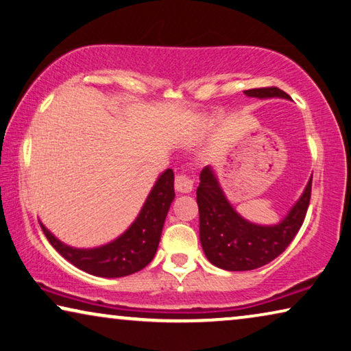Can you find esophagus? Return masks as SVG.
Segmentation results:
<instances>
[{
    "label": "esophagus",
    "instance_id": "34e87169",
    "mask_svg": "<svg viewBox=\"0 0 351 351\" xmlns=\"http://www.w3.org/2000/svg\"><path fill=\"white\" fill-rule=\"evenodd\" d=\"M192 180L186 173H178L175 178V189L180 193H189L192 191Z\"/></svg>",
    "mask_w": 351,
    "mask_h": 351
}]
</instances>
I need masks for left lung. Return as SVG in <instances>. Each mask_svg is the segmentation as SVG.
<instances>
[{
  "instance_id": "left-lung-1",
  "label": "left lung",
  "mask_w": 351,
  "mask_h": 351,
  "mask_svg": "<svg viewBox=\"0 0 351 351\" xmlns=\"http://www.w3.org/2000/svg\"><path fill=\"white\" fill-rule=\"evenodd\" d=\"M244 93L260 99H290L289 94L276 86L254 88ZM311 192L312 178L284 221L271 227L255 226L234 211L211 167H205L197 189V205L200 213V243L206 258L214 266L227 271H250L273 261L300 232L309 208Z\"/></svg>"
}]
</instances>
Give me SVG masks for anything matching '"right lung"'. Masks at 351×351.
Wrapping results in <instances>:
<instances>
[{
	"mask_svg": "<svg viewBox=\"0 0 351 351\" xmlns=\"http://www.w3.org/2000/svg\"><path fill=\"white\" fill-rule=\"evenodd\" d=\"M175 175L169 169L159 176L138 217L121 237L101 247L75 249L62 244L40 223L49 243L67 261L88 274L123 277L143 269L154 258L167 213L175 198Z\"/></svg>",
	"mask_w": 351,
	"mask_h": 351,
	"instance_id": "obj_1",
	"label": "right lung"
}]
</instances>
